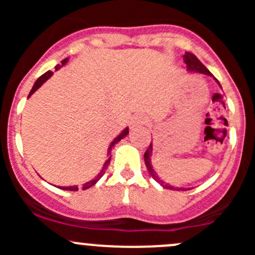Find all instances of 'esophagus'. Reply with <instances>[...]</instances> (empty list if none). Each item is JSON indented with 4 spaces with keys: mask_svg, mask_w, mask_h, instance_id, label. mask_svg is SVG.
<instances>
[{
    "mask_svg": "<svg viewBox=\"0 0 255 255\" xmlns=\"http://www.w3.org/2000/svg\"><path fill=\"white\" fill-rule=\"evenodd\" d=\"M146 123V118L144 117L142 115H135L134 117L130 120V128L132 129H135V128L138 127H142L143 125H145Z\"/></svg>",
    "mask_w": 255,
    "mask_h": 255,
    "instance_id": "1",
    "label": "esophagus"
}]
</instances>
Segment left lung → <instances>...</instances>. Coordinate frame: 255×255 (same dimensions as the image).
I'll list each match as a JSON object with an SVG mask.
<instances>
[{"instance_id":"8db88e82","label":"left lung","mask_w":255,"mask_h":255,"mask_svg":"<svg viewBox=\"0 0 255 255\" xmlns=\"http://www.w3.org/2000/svg\"><path fill=\"white\" fill-rule=\"evenodd\" d=\"M184 63L186 64V69L187 71H190V73H199V74H204V75H208V76H212V74L210 73V70L206 68V66L204 65V64L201 63V61L199 60V59L196 58V56L194 55L192 53H189V51H186L184 55ZM217 81V84L220 85V82H218V80L216 78H213ZM221 86V85H220ZM151 151H153V143H150V145L148 146V149H146V151L144 153V163H145V166L146 169H148L149 174H150L151 177H153L154 180H155L156 182H159V184L161 185L163 187H165V189H169V190H176V191H186V190H190V189H186V187H175V186H171L170 184H166L164 180H161L160 177L158 176V174L154 171L153 169V165H151Z\"/></svg>"}]
</instances>
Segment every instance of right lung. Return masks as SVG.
I'll use <instances>...</instances> for the list:
<instances>
[{
    "label": "right lung",
    "mask_w": 255,
    "mask_h": 255,
    "mask_svg": "<svg viewBox=\"0 0 255 255\" xmlns=\"http://www.w3.org/2000/svg\"><path fill=\"white\" fill-rule=\"evenodd\" d=\"M68 61H69V58H65V59H64V60L61 61V64H60V65H59V64H58V65L55 66V70H59V69H60L61 66H64V65H65V64L68 63ZM51 75H53V71H47V73H45V74H43V75L40 76V78L38 79L37 81L34 82V85H33L32 90H30V92H29V95H28V97H30V96H32V95L34 94V92L37 91V90L39 89V87L42 86V85L44 84V82L47 81L48 79H50V78H51ZM128 132H129V129H128V128H125V129H123L122 132H121L120 134H118L117 137H116L115 139L112 140V143L110 144L109 149H107V156H109V158H107V160L105 161L104 166H102V169H101V171H100V173L97 174V175L95 176L94 179H92V180H90V181H87V182H85V184H84V186H82V190H86V189H89V187L94 186V185L96 184V182L99 181V180L101 179L102 176H104L105 171H106L107 166H109L110 161H111V150H112L113 145H115V144H117L118 142H120L121 139H123V138H125L126 135L128 134ZM59 189H63V190H69V191H78V190H79V187L76 186V185H74V186H59Z\"/></svg>",
    "instance_id": "add662e5"
}]
</instances>
